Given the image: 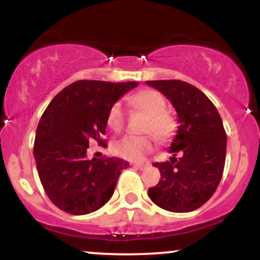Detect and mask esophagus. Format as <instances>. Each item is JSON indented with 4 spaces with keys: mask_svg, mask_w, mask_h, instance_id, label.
<instances>
[{
    "mask_svg": "<svg viewBox=\"0 0 260 260\" xmlns=\"http://www.w3.org/2000/svg\"><path fill=\"white\" fill-rule=\"evenodd\" d=\"M149 165H150V164H149V162H136V164H133L134 168H137V169H139V170L147 169Z\"/></svg>",
    "mask_w": 260,
    "mask_h": 260,
    "instance_id": "34e87169",
    "label": "esophagus"
}]
</instances>
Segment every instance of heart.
Returning <instances> with one entry per match:
<instances>
[{
  "label": "heart",
  "mask_w": 260,
  "mask_h": 260,
  "mask_svg": "<svg viewBox=\"0 0 260 260\" xmlns=\"http://www.w3.org/2000/svg\"><path fill=\"white\" fill-rule=\"evenodd\" d=\"M131 103L137 109L147 113V120L143 126V132L151 134L144 136H124L115 140L112 151L123 159L139 161L144 159L155 147L154 137L159 142H168L175 131V121L171 113L166 111V101L160 92L142 90L131 98ZM107 124L115 132H118L124 124V110L120 101L115 103L107 112Z\"/></svg>",
  "instance_id": "heart-1"
}]
</instances>
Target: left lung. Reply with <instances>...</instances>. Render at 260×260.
Returning a JSON list of instances; mask_svg holds the SVG:
<instances>
[{
    "instance_id": "8db88e82",
    "label": "left lung",
    "mask_w": 260,
    "mask_h": 260,
    "mask_svg": "<svg viewBox=\"0 0 260 260\" xmlns=\"http://www.w3.org/2000/svg\"><path fill=\"white\" fill-rule=\"evenodd\" d=\"M177 112L178 126L166 162H155L161 178L148 196L174 213L201 208L215 193L226 159V132L216 107L204 92L182 80H148ZM180 154L178 159L174 156Z\"/></svg>"
}]
</instances>
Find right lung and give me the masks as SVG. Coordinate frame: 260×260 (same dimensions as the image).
<instances>
[{"label": "right lung", "mask_w": 260, "mask_h": 260, "mask_svg": "<svg viewBox=\"0 0 260 260\" xmlns=\"http://www.w3.org/2000/svg\"><path fill=\"white\" fill-rule=\"evenodd\" d=\"M137 82L77 80L53 98L41 116L34 157L41 184L56 207L72 215L92 213L110 201L121 171L117 157H86L89 140L104 142L107 112Z\"/></svg>", "instance_id": "obj_1"}]
</instances>
